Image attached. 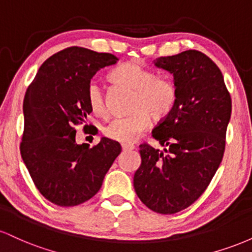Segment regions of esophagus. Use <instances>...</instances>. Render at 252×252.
Here are the masks:
<instances>
[{"label": "esophagus", "mask_w": 252, "mask_h": 252, "mask_svg": "<svg viewBox=\"0 0 252 252\" xmlns=\"http://www.w3.org/2000/svg\"><path fill=\"white\" fill-rule=\"evenodd\" d=\"M122 149L123 150H134L135 149V146L134 144H122Z\"/></svg>", "instance_id": "34e87169"}]
</instances>
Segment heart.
Returning <instances> with one entry per match:
<instances>
[{
	"mask_svg": "<svg viewBox=\"0 0 252 252\" xmlns=\"http://www.w3.org/2000/svg\"><path fill=\"white\" fill-rule=\"evenodd\" d=\"M116 85L134 91L130 110L131 115L115 118L103 129V134L112 141L131 143L148 128L150 117L156 122L166 120L172 114L178 100L174 84L158 78L154 71L137 63H124L109 76ZM91 111L97 116H105L106 103L103 90L97 83H91L86 92Z\"/></svg>",
	"mask_w": 252,
	"mask_h": 252,
	"instance_id": "b5f03b06",
	"label": "heart"
}]
</instances>
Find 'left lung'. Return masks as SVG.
Here are the masks:
<instances>
[{
	"label": "left lung",
	"mask_w": 252,
	"mask_h": 252,
	"mask_svg": "<svg viewBox=\"0 0 252 252\" xmlns=\"http://www.w3.org/2000/svg\"><path fill=\"white\" fill-rule=\"evenodd\" d=\"M154 63L173 73L178 100L153 130V137L168 148L162 152L140 144L134 189L148 209L173 215L190 206L215 176L224 155L232 102L219 67L201 52L160 57Z\"/></svg>",
	"instance_id": "8db88e82"
}]
</instances>
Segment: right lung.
Here are the masks:
<instances>
[{"label":"right lung","mask_w":252,"mask_h":252,"mask_svg":"<svg viewBox=\"0 0 252 252\" xmlns=\"http://www.w3.org/2000/svg\"><path fill=\"white\" fill-rule=\"evenodd\" d=\"M117 60L110 53L65 48L40 66L26 91L20 152L36 189L58 206H77L97 194L122 150L104 137L92 147L79 146L74 129L92 112L86 98L92 77Z\"/></svg>","instance_id":"right-lung-1"}]
</instances>
